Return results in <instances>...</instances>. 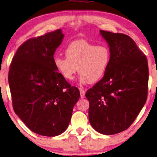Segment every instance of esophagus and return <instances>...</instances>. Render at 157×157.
Listing matches in <instances>:
<instances>
[{
    "instance_id": "esophagus-1",
    "label": "esophagus",
    "mask_w": 157,
    "mask_h": 157,
    "mask_svg": "<svg viewBox=\"0 0 157 157\" xmlns=\"http://www.w3.org/2000/svg\"><path fill=\"white\" fill-rule=\"evenodd\" d=\"M85 94H86L85 90L83 89H80V94H81V98H85Z\"/></svg>"
}]
</instances>
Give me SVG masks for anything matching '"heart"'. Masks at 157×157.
<instances>
[{
	"instance_id": "heart-1",
	"label": "heart",
	"mask_w": 157,
	"mask_h": 157,
	"mask_svg": "<svg viewBox=\"0 0 157 157\" xmlns=\"http://www.w3.org/2000/svg\"><path fill=\"white\" fill-rule=\"evenodd\" d=\"M66 57L54 59L56 69L67 80L71 81L78 70L80 83H95L103 78L110 62V49L84 40L72 42L65 49Z\"/></svg>"
}]
</instances>
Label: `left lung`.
<instances>
[{"label":"left lung","instance_id":"8db88e82","mask_svg":"<svg viewBox=\"0 0 157 157\" xmlns=\"http://www.w3.org/2000/svg\"><path fill=\"white\" fill-rule=\"evenodd\" d=\"M100 32L110 47V62L103 78L87 90L86 97L91 126L110 135L129 128L146 103L148 62L128 35Z\"/></svg>","mask_w":157,"mask_h":157}]
</instances>
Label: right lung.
Listing matches in <instances>:
<instances>
[{
  "mask_svg": "<svg viewBox=\"0 0 157 157\" xmlns=\"http://www.w3.org/2000/svg\"><path fill=\"white\" fill-rule=\"evenodd\" d=\"M60 29L25 41L17 49L8 73L13 108L25 124L40 135L54 137L69 126L80 98L54 64L62 43Z\"/></svg>",
  "mask_w": 157,
  "mask_h": 157,
  "instance_id": "1",
  "label": "right lung"
}]
</instances>
